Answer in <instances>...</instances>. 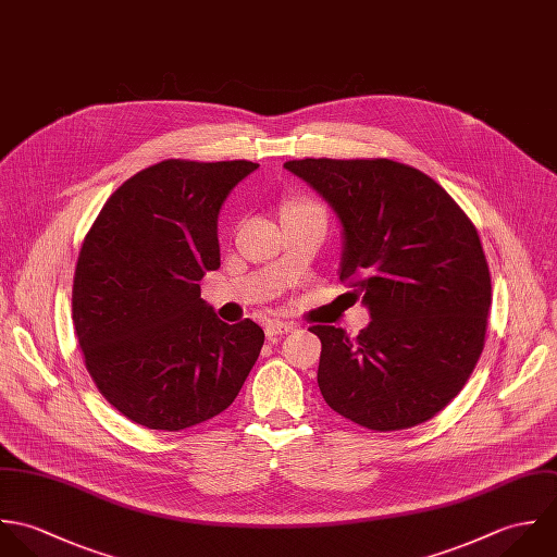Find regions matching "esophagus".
Wrapping results in <instances>:
<instances>
[{"mask_svg": "<svg viewBox=\"0 0 557 557\" xmlns=\"http://www.w3.org/2000/svg\"><path fill=\"white\" fill-rule=\"evenodd\" d=\"M295 330V323H286V321H269L264 325V334L269 337H275V335L290 334Z\"/></svg>", "mask_w": 557, "mask_h": 557, "instance_id": "obj_1", "label": "esophagus"}]
</instances>
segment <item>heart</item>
I'll return each mask as SVG.
<instances>
[{
  "label": "heart",
  "instance_id": "b5f03b06",
  "mask_svg": "<svg viewBox=\"0 0 557 557\" xmlns=\"http://www.w3.org/2000/svg\"><path fill=\"white\" fill-rule=\"evenodd\" d=\"M312 209H319L317 202L312 200H293L284 207V213H290V211H312Z\"/></svg>",
  "mask_w": 557,
  "mask_h": 557
}]
</instances>
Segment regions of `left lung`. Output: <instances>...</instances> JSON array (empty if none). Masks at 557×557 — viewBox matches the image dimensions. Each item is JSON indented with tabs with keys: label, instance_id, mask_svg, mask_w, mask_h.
I'll return each mask as SVG.
<instances>
[{
	"label": "left lung",
	"instance_id": "left-lung-1",
	"mask_svg": "<svg viewBox=\"0 0 557 557\" xmlns=\"http://www.w3.org/2000/svg\"><path fill=\"white\" fill-rule=\"evenodd\" d=\"M344 227L339 282L370 310L357 337H321L325 403L370 431L429 422L471 376L486 335L491 273L475 225L440 183L392 159H295Z\"/></svg>",
	"mask_w": 557,
	"mask_h": 557
}]
</instances>
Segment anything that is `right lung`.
Returning <instances> with one entry per match:
<instances>
[{"label":"right lung","mask_w":557,"mask_h":557,"mask_svg":"<svg viewBox=\"0 0 557 557\" xmlns=\"http://www.w3.org/2000/svg\"><path fill=\"white\" fill-rule=\"evenodd\" d=\"M258 163L165 159L124 181L88 230L73 280V325L103 398L150 431L225 411L264 332L227 325L200 297L220 269L218 215Z\"/></svg>","instance_id":"obj_1"}]
</instances>
